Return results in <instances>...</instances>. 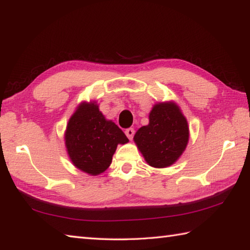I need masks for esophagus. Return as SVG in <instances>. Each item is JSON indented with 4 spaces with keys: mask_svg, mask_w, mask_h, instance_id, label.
Masks as SVG:
<instances>
[{
    "mask_svg": "<svg viewBox=\"0 0 250 250\" xmlns=\"http://www.w3.org/2000/svg\"><path fill=\"white\" fill-rule=\"evenodd\" d=\"M125 134H126V137L129 138V140H132L133 135H134V129H133V128L126 129V130H125Z\"/></svg>",
    "mask_w": 250,
    "mask_h": 250,
    "instance_id": "obj_1",
    "label": "esophagus"
}]
</instances>
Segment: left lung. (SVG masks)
<instances>
[{
  "label": "left lung",
  "mask_w": 250,
  "mask_h": 250,
  "mask_svg": "<svg viewBox=\"0 0 250 250\" xmlns=\"http://www.w3.org/2000/svg\"><path fill=\"white\" fill-rule=\"evenodd\" d=\"M189 129L186 118L172 103L157 104L149 113V124L134 135L141 153L149 165L170 166L187 146Z\"/></svg>",
  "instance_id": "8db88e82"
}]
</instances>
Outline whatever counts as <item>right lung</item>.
I'll return each instance as SVG.
<instances>
[{
    "instance_id": "1",
    "label": "right lung",
    "mask_w": 250,
    "mask_h": 250,
    "mask_svg": "<svg viewBox=\"0 0 250 250\" xmlns=\"http://www.w3.org/2000/svg\"><path fill=\"white\" fill-rule=\"evenodd\" d=\"M119 126L108 121L95 104L83 103L66 126L65 145L73 164L89 175H98L111 164L118 144L128 142Z\"/></svg>"
}]
</instances>
